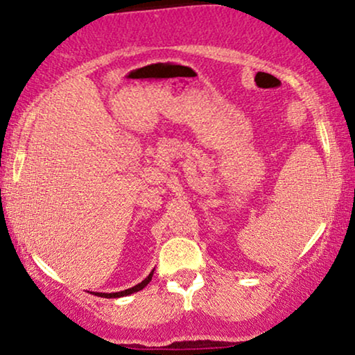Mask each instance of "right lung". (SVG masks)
<instances>
[{
    "mask_svg": "<svg viewBox=\"0 0 355 355\" xmlns=\"http://www.w3.org/2000/svg\"><path fill=\"white\" fill-rule=\"evenodd\" d=\"M153 274H154V269H153V271H150L149 276L146 277V279H144L143 282H139V284H136L135 287H130V289H126V291H121V292H112V294H103V292H96V295H98V297H103V299H118V297L131 295V294H135V292L143 291L144 287L149 284L150 279H153Z\"/></svg>",
    "mask_w": 355,
    "mask_h": 355,
    "instance_id": "obj_1",
    "label": "right lung"
}]
</instances>
